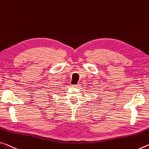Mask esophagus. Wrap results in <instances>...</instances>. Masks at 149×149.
<instances>
[{"mask_svg": "<svg viewBox=\"0 0 149 149\" xmlns=\"http://www.w3.org/2000/svg\"><path fill=\"white\" fill-rule=\"evenodd\" d=\"M73 87H75V88H79L80 86H79V84H77V85H74V86H73Z\"/></svg>", "mask_w": 149, "mask_h": 149, "instance_id": "obj_1", "label": "esophagus"}]
</instances>
